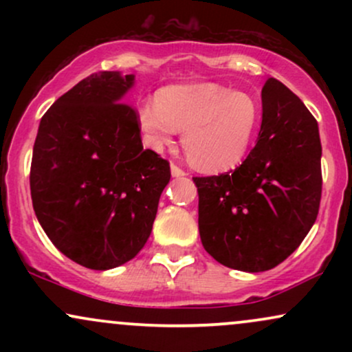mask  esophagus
Masks as SVG:
<instances>
[{
  "label": "esophagus",
  "mask_w": 352,
  "mask_h": 352,
  "mask_svg": "<svg viewBox=\"0 0 352 352\" xmlns=\"http://www.w3.org/2000/svg\"><path fill=\"white\" fill-rule=\"evenodd\" d=\"M172 175L173 177H184V175H187V173H185L184 168H180L179 165L172 164Z\"/></svg>",
  "instance_id": "1"
}]
</instances>
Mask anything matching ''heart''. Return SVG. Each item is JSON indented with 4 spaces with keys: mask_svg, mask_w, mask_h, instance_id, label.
Segmentation results:
<instances>
[{
    "mask_svg": "<svg viewBox=\"0 0 352 352\" xmlns=\"http://www.w3.org/2000/svg\"><path fill=\"white\" fill-rule=\"evenodd\" d=\"M261 107L254 96L215 82L170 86L157 92L155 102L137 107V125L153 151L170 147L182 132L185 155L205 172L233 168L248 152Z\"/></svg>",
    "mask_w": 352,
    "mask_h": 352,
    "instance_id": "1",
    "label": "heart"
}]
</instances>
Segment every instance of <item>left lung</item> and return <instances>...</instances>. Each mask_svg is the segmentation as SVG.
I'll list each match as a JSON object with an SVG mask.
<instances>
[{"mask_svg":"<svg viewBox=\"0 0 352 352\" xmlns=\"http://www.w3.org/2000/svg\"><path fill=\"white\" fill-rule=\"evenodd\" d=\"M256 145L232 173L193 177L201 245L240 272L272 270L316 221L321 201L318 122L296 94L270 78L261 89Z\"/></svg>","mask_w":352,"mask_h":352,"instance_id":"1","label":"left lung"}]
</instances>
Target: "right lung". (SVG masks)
I'll use <instances>...</instances> for the list:
<instances>
[{
  "mask_svg": "<svg viewBox=\"0 0 352 352\" xmlns=\"http://www.w3.org/2000/svg\"><path fill=\"white\" fill-rule=\"evenodd\" d=\"M132 84V74H91L47 109L36 135V217L60 253L91 270L144 248L170 180V164L142 147L137 111L122 102Z\"/></svg>",
  "mask_w": 352,
  "mask_h": 352,
  "instance_id": "obj_1",
  "label": "right lung"
}]
</instances>
